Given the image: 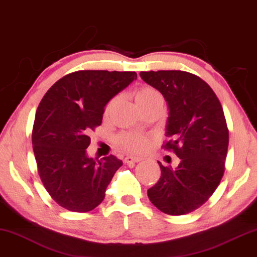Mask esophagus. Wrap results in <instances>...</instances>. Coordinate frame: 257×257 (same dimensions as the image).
Returning <instances> with one entry per match:
<instances>
[{"instance_id": "esophagus-1", "label": "esophagus", "mask_w": 257, "mask_h": 257, "mask_svg": "<svg viewBox=\"0 0 257 257\" xmlns=\"http://www.w3.org/2000/svg\"><path fill=\"white\" fill-rule=\"evenodd\" d=\"M141 158H139V156H126L125 158V163H127V165H131V163H137V162H139V161H141Z\"/></svg>"}]
</instances>
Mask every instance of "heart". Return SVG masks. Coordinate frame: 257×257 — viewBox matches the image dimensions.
<instances>
[{
	"label": "heart",
	"mask_w": 257,
	"mask_h": 257,
	"mask_svg": "<svg viewBox=\"0 0 257 257\" xmlns=\"http://www.w3.org/2000/svg\"><path fill=\"white\" fill-rule=\"evenodd\" d=\"M158 96H161L158 90H155L152 87H143L137 91L136 102L139 106L147 103L151 99H153ZM117 98L114 97L107 103L106 112L112 110V107L116 105ZM151 143V137L140 132H122L117 137V145L121 150L132 152V153H140L145 151Z\"/></svg>",
	"instance_id": "heart-1"
}]
</instances>
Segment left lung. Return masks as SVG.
<instances>
[{
	"mask_svg": "<svg viewBox=\"0 0 257 257\" xmlns=\"http://www.w3.org/2000/svg\"><path fill=\"white\" fill-rule=\"evenodd\" d=\"M168 103L169 117L162 147L180 158L176 168L159 162L161 177L147 190L166 214L190 213L203 205L220 183L228 148V128L217 95L205 81L183 70L141 72Z\"/></svg>",
	"mask_w": 257,
	"mask_h": 257,
	"instance_id": "8db88e82",
	"label": "left lung"
}]
</instances>
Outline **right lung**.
I'll use <instances>...</instances> for the list:
<instances>
[{
	"label": "right lung",
	"mask_w": 257,
	"mask_h": 257,
	"mask_svg": "<svg viewBox=\"0 0 257 257\" xmlns=\"http://www.w3.org/2000/svg\"><path fill=\"white\" fill-rule=\"evenodd\" d=\"M133 80L136 72L77 70L58 80L40 102L33 153L44 187L64 209L89 212L103 202L122 162L114 155L89 158V135L102 124L107 102Z\"/></svg>",
	"instance_id": "right-lung-1"
}]
</instances>
